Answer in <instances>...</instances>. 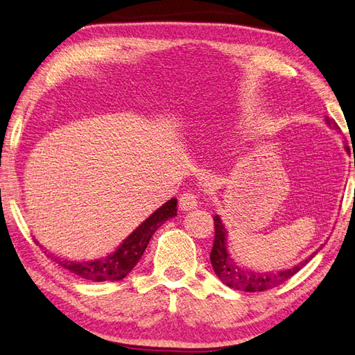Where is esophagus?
<instances>
[{
  "label": "esophagus",
  "mask_w": 355,
  "mask_h": 355,
  "mask_svg": "<svg viewBox=\"0 0 355 355\" xmlns=\"http://www.w3.org/2000/svg\"><path fill=\"white\" fill-rule=\"evenodd\" d=\"M179 208L182 211H191L198 208V198L191 191H187L179 198Z\"/></svg>",
  "instance_id": "1"
}]
</instances>
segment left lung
I'll use <instances>...</instances> for the list:
<instances>
[{
  "instance_id": "obj_1",
  "label": "left lung",
  "mask_w": 355,
  "mask_h": 355,
  "mask_svg": "<svg viewBox=\"0 0 355 355\" xmlns=\"http://www.w3.org/2000/svg\"><path fill=\"white\" fill-rule=\"evenodd\" d=\"M325 121L336 130H338V125L333 118L325 116ZM214 243H212V249H211V264L212 269H214L216 275L220 278V281L225 282L227 287H231L234 290H241V291H266L269 288L277 287L282 282H286L293 277L295 273H297L302 267L310 261V259L314 257L310 255L309 259L299 263L293 269H287L278 273H257V272H250L244 267H240L235 264L230 254H227L226 249V230L220 220L218 216L214 217Z\"/></svg>"
}]
</instances>
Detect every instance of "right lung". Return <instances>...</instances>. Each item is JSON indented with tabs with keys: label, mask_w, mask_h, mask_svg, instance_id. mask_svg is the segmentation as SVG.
Segmentation results:
<instances>
[{
	"label": "right lung",
	"mask_w": 355,
	"mask_h": 355,
	"mask_svg": "<svg viewBox=\"0 0 355 355\" xmlns=\"http://www.w3.org/2000/svg\"><path fill=\"white\" fill-rule=\"evenodd\" d=\"M176 199L165 202L161 208H157L150 217L144 220V222L120 244V248H118L114 254L107 255L106 258L94 259V261L88 263H76L54 257L51 254H49V257L53 261H56L59 266L64 267V269L69 270L71 273H74L83 279L94 282L120 281L124 277H128V273L132 272L133 267L137 266L157 227L167 222L168 218L176 216Z\"/></svg>",
	"instance_id": "obj_1"
}]
</instances>
